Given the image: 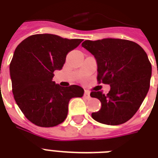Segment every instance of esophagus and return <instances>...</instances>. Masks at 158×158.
Returning <instances> with one entry per match:
<instances>
[{"label": "esophagus", "mask_w": 158, "mask_h": 158, "mask_svg": "<svg viewBox=\"0 0 158 158\" xmlns=\"http://www.w3.org/2000/svg\"><path fill=\"white\" fill-rule=\"evenodd\" d=\"M84 97H85V98L87 99L90 98V93H89V91H88V90H85V91H84Z\"/></svg>", "instance_id": "34e87169"}]
</instances>
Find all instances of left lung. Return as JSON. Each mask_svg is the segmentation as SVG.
<instances>
[{
    "label": "left lung",
    "mask_w": 158,
    "mask_h": 158,
    "mask_svg": "<svg viewBox=\"0 0 158 158\" xmlns=\"http://www.w3.org/2000/svg\"><path fill=\"white\" fill-rule=\"evenodd\" d=\"M82 47L96 59L98 81L110 86L106 95L98 90L90 94L102 103L92 117L105 125L125 123L137 112L149 89L152 65L147 54L137 43L119 38L86 40Z\"/></svg>",
    "instance_id": "obj_1"
}]
</instances>
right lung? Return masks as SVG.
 <instances>
[{"label":"right lung","mask_w":158,"mask_h":158,"mask_svg":"<svg viewBox=\"0 0 158 158\" xmlns=\"http://www.w3.org/2000/svg\"><path fill=\"white\" fill-rule=\"evenodd\" d=\"M82 39H67L54 34H34L22 41L10 64L12 92L25 117L41 127H53L65 120L73 98H81L78 85L61 87L52 81L61 69L66 55Z\"/></svg>","instance_id":"add662e5"}]
</instances>
